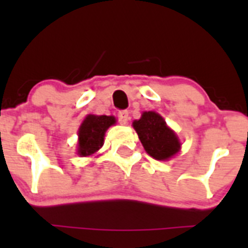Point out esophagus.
<instances>
[{"label": "esophagus", "mask_w": 248, "mask_h": 248, "mask_svg": "<svg viewBox=\"0 0 248 248\" xmlns=\"http://www.w3.org/2000/svg\"><path fill=\"white\" fill-rule=\"evenodd\" d=\"M129 119H130V117H129L128 110H120L118 113V120H119L120 124H126Z\"/></svg>", "instance_id": "34e87169"}]
</instances>
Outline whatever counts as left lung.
<instances>
[{
    "label": "left lung",
    "mask_w": 248,
    "mask_h": 248,
    "mask_svg": "<svg viewBox=\"0 0 248 248\" xmlns=\"http://www.w3.org/2000/svg\"><path fill=\"white\" fill-rule=\"evenodd\" d=\"M144 149L156 160H166L180 149V141L163 117L155 111H144L139 120L133 123Z\"/></svg>",
    "instance_id": "8db88e82"
}]
</instances>
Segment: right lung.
Here are the masks:
<instances>
[{
    "label": "right lung",
    "instance_id": "obj_1",
    "mask_svg": "<svg viewBox=\"0 0 248 248\" xmlns=\"http://www.w3.org/2000/svg\"><path fill=\"white\" fill-rule=\"evenodd\" d=\"M114 123L115 118L107 115H88L85 118L78 131V154L80 156H89L99 150L104 141L105 131Z\"/></svg>",
    "mask_w": 248,
    "mask_h": 248
}]
</instances>
